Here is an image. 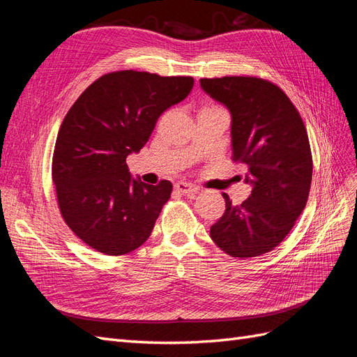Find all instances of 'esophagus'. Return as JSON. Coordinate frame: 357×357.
Segmentation results:
<instances>
[{
	"label": "esophagus",
	"mask_w": 357,
	"mask_h": 357,
	"mask_svg": "<svg viewBox=\"0 0 357 357\" xmlns=\"http://www.w3.org/2000/svg\"><path fill=\"white\" fill-rule=\"evenodd\" d=\"M174 189L177 192L183 193V195H188V193H197L198 192V188L190 185V183H188V181H177L176 185H174Z\"/></svg>",
	"instance_id": "esophagus-1"
}]
</instances>
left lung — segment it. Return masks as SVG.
<instances>
[{
  "label": "left lung",
  "instance_id": "obj_1",
  "mask_svg": "<svg viewBox=\"0 0 357 357\" xmlns=\"http://www.w3.org/2000/svg\"><path fill=\"white\" fill-rule=\"evenodd\" d=\"M201 88L232 116V159L243 162L252 195L226 210L210 236L232 257H256L282 243L308 199L312 158L296 107L277 84L248 75L201 79Z\"/></svg>",
  "mask_w": 357,
  "mask_h": 357
}]
</instances>
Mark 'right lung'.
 <instances>
[{"label":"right lung","instance_id":"obj_1","mask_svg":"<svg viewBox=\"0 0 357 357\" xmlns=\"http://www.w3.org/2000/svg\"><path fill=\"white\" fill-rule=\"evenodd\" d=\"M192 88L185 75L114 71L86 88L63 117L52 160L59 211L96 252L131 253L152 234L172 185L134 180L126 158L144 147L159 116Z\"/></svg>","mask_w":357,"mask_h":357}]
</instances>
